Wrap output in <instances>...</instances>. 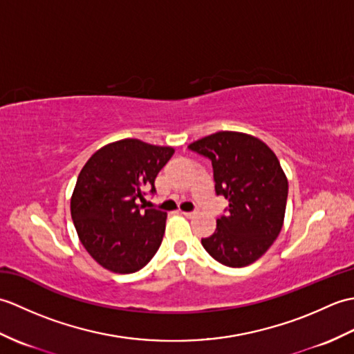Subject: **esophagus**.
<instances>
[{
    "mask_svg": "<svg viewBox=\"0 0 354 354\" xmlns=\"http://www.w3.org/2000/svg\"><path fill=\"white\" fill-rule=\"evenodd\" d=\"M181 214H184L185 217H193L194 214H196V212H181Z\"/></svg>",
    "mask_w": 354,
    "mask_h": 354,
    "instance_id": "esophagus-1",
    "label": "esophagus"
}]
</instances>
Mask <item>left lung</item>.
I'll return each mask as SVG.
<instances>
[{"mask_svg":"<svg viewBox=\"0 0 354 354\" xmlns=\"http://www.w3.org/2000/svg\"><path fill=\"white\" fill-rule=\"evenodd\" d=\"M190 150L212 161L214 189L228 199L216 231L202 239L214 260L243 268L265 254L283 227L288 178L275 153L252 135L222 131L192 142Z\"/></svg>","mask_w":354,"mask_h":354,"instance_id":"left-lung-1","label":"left lung"}]
</instances>
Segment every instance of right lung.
<instances>
[{
  "instance_id": "1",
  "label": "right lung",
  "mask_w": 354,
  "mask_h": 354,
  "mask_svg": "<svg viewBox=\"0 0 354 354\" xmlns=\"http://www.w3.org/2000/svg\"><path fill=\"white\" fill-rule=\"evenodd\" d=\"M173 153V147L124 138L97 150L80 170L71 217L82 245L104 269L137 272L156 254L167 214L140 201L156 192L155 178Z\"/></svg>"
}]
</instances>
